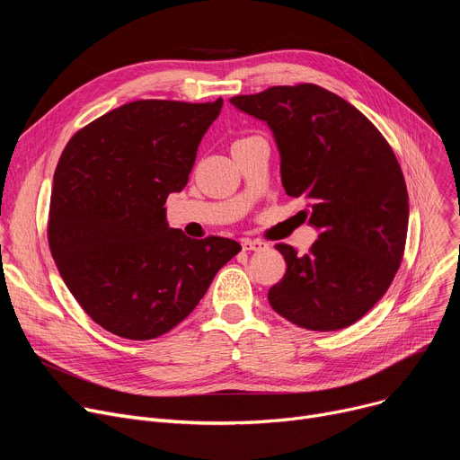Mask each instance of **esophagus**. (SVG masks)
I'll use <instances>...</instances> for the list:
<instances>
[{
	"instance_id": "34e87169",
	"label": "esophagus",
	"mask_w": 460,
	"mask_h": 460,
	"mask_svg": "<svg viewBox=\"0 0 460 460\" xmlns=\"http://www.w3.org/2000/svg\"><path fill=\"white\" fill-rule=\"evenodd\" d=\"M267 248H269V244L261 243V240H250V238L243 240V250L244 252H264Z\"/></svg>"
}]
</instances>
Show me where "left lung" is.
<instances>
[{
    "label": "left lung",
    "mask_w": 460,
    "mask_h": 460,
    "mask_svg": "<svg viewBox=\"0 0 460 460\" xmlns=\"http://www.w3.org/2000/svg\"><path fill=\"white\" fill-rule=\"evenodd\" d=\"M274 132L287 196L321 234L305 255L276 244L287 262L272 309L293 324L332 332L354 324L384 296L404 253L408 191L394 149L371 120L315 84L233 96Z\"/></svg>",
    "instance_id": "1"
}]
</instances>
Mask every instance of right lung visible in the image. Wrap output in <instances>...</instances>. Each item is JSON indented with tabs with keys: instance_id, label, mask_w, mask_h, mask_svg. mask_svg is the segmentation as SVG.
<instances>
[{
	"instance_id": "add662e5",
	"label": "right lung",
	"mask_w": 460,
	"mask_h": 460,
	"mask_svg": "<svg viewBox=\"0 0 460 460\" xmlns=\"http://www.w3.org/2000/svg\"><path fill=\"white\" fill-rule=\"evenodd\" d=\"M224 101H136L70 137L58 162L48 244L72 296L104 330L155 340L182 323L240 250L165 222Z\"/></svg>"
}]
</instances>
